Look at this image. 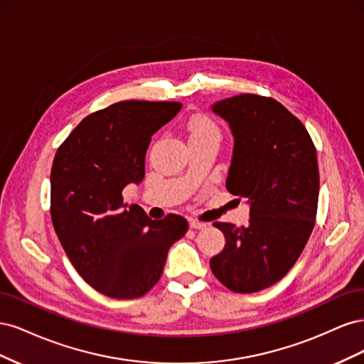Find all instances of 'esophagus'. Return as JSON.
<instances>
[{
    "mask_svg": "<svg viewBox=\"0 0 364 364\" xmlns=\"http://www.w3.org/2000/svg\"><path fill=\"white\" fill-rule=\"evenodd\" d=\"M190 228H193V229H205L206 223L197 222V220H190Z\"/></svg>",
    "mask_w": 364,
    "mask_h": 364,
    "instance_id": "1",
    "label": "esophagus"
}]
</instances>
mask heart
Returning a JSON list of instances; mask_svg holds the SVG:
<instances>
[{
	"instance_id": "b5f03b06",
	"label": "heart",
	"mask_w": 364,
	"mask_h": 364,
	"mask_svg": "<svg viewBox=\"0 0 364 364\" xmlns=\"http://www.w3.org/2000/svg\"><path fill=\"white\" fill-rule=\"evenodd\" d=\"M190 138H200V136H217L218 138V129L211 119L205 117H194L188 123Z\"/></svg>"
}]
</instances>
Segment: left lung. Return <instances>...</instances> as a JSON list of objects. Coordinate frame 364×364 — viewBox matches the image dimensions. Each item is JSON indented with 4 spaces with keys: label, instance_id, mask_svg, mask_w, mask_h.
<instances>
[{
    "label": "left lung",
    "instance_id": "8db88e82",
    "mask_svg": "<svg viewBox=\"0 0 364 364\" xmlns=\"http://www.w3.org/2000/svg\"><path fill=\"white\" fill-rule=\"evenodd\" d=\"M211 111L234 138L226 188L250 206L247 226L214 223L226 245L209 261L215 278L237 293H253L282 279L314 228L318 167L304 124L273 98L241 94Z\"/></svg>",
    "mask_w": 364,
    "mask_h": 364
}]
</instances>
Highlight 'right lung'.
Listing matches in <instances>:
<instances>
[{
  "mask_svg": "<svg viewBox=\"0 0 364 364\" xmlns=\"http://www.w3.org/2000/svg\"><path fill=\"white\" fill-rule=\"evenodd\" d=\"M179 102L127 100L80 121L62 142L51 168V220L74 269L115 299L146 294L188 223L170 214L151 220L123 200L141 183L151 135L179 114Z\"/></svg>",
  "mask_w": 364,
  "mask_h": 364,
  "instance_id": "add662e5",
  "label": "right lung"
}]
</instances>
